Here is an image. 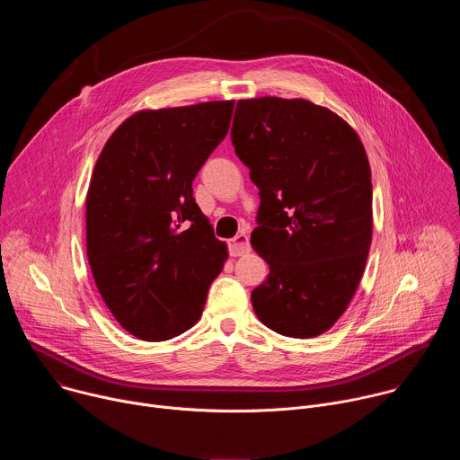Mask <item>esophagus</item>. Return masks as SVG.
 I'll use <instances>...</instances> for the list:
<instances>
[{"label": "esophagus", "mask_w": 460, "mask_h": 460, "mask_svg": "<svg viewBox=\"0 0 460 460\" xmlns=\"http://www.w3.org/2000/svg\"><path fill=\"white\" fill-rule=\"evenodd\" d=\"M251 245H249V238L247 234H238L233 240H229V252L231 256H242L245 252H249Z\"/></svg>", "instance_id": "1"}]
</instances>
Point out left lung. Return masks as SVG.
Here are the masks:
<instances>
[{"instance_id":"left-lung-1","label":"left lung","mask_w":460,"mask_h":460,"mask_svg":"<svg viewBox=\"0 0 460 460\" xmlns=\"http://www.w3.org/2000/svg\"><path fill=\"white\" fill-rule=\"evenodd\" d=\"M231 140L260 189L251 245L270 266L252 309L284 337H318L364 275L373 234L366 149L333 111L277 96L238 100Z\"/></svg>"}]
</instances>
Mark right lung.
I'll return each instance as SVG.
<instances>
[{
  "mask_svg": "<svg viewBox=\"0 0 460 460\" xmlns=\"http://www.w3.org/2000/svg\"><path fill=\"white\" fill-rule=\"evenodd\" d=\"M234 102L146 109L128 116L94 165L87 258L125 332L147 342L200 320L227 245L192 199V180L226 138Z\"/></svg>",
  "mask_w": 460,
  "mask_h": 460,
  "instance_id": "obj_1",
  "label": "right lung"
}]
</instances>
